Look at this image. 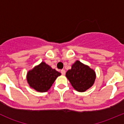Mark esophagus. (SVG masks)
I'll return each mask as SVG.
<instances>
[{
    "label": "esophagus",
    "instance_id": "obj_1",
    "mask_svg": "<svg viewBox=\"0 0 124 124\" xmlns=\"http://www.w3.org/2000/svg\"><path fill=\"white\" fill-rule=\"evenodd\" d=\"M61 74H62V75H65V70H61Z\"/></svg>",
    "mask_w": 124,
    "mask_h": 124
}]
</instances>
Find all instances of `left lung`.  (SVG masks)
Segmentation results:
<instances>
[{
  "instance_id": "1",
  "label": "left lung",
  "mask_w": 124,
  "mask_h": 124,
  "mask_svg": "<svg viewBox=\"0 0 124 124\" xmlns=\"http://www.w3.org/2000/svg\"><path fill=\"white\" fill-rule=\"evenodd\" d=\"M65 76L74 89L80 92L91 88L96 78L95 71L79 61L72 65L71 69L67 71Z\"/></svg>"
}]
</instances>
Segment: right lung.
Instances as JSON below:
<instances>
[{
  "label": "right lung",
  "mask_w": 124,
  "mask_h": 124,
  "mask_svg": "<svg viewBox=\"0 0 124 124\" xmlns=\"http://www.w3.org/2000/svg\"><path fill=\"white\" fill-rule=\"evenodd\" d=\"M61 75L59 72L53 69L46 62H42L27 72L26 79L31 88L39 92H46Z\"/></svg>",
  "instance_id": "1"
}]
</instances>
